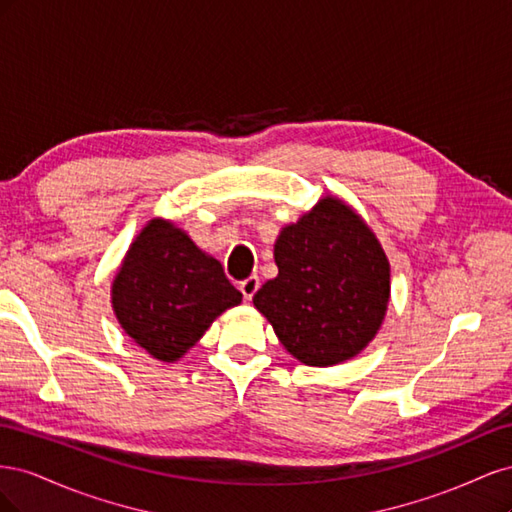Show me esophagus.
Listing matches in <instances>:
<instances>
[{
    "label": "esophagus",
    "instance_id": "34e87169",
    "mask_svg": "<svg viewBox=\"0 0 512 512\" xmlns=\"http://www.w3.org/2000/svg\"><path fill=\"white\" fill-rule=\"evenodd\" d=\"M258 288H260V280H258L256 275L247 277V280H243V282L239 284V290L243 292V297H245L247 301H250V299L254 297V294H256V290H258Z\"/></svg>",
    "mask_w": 512,
    "mask_h": 512
}]
</instances>
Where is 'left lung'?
<instances>
[{
	"label": "left lung",
	"mask_w": 512,
	"mask_h": 512,
	"mask_svg": "<svg viewBox=\"0 0 512 512\" xmlns=\"http://www.w3.org/2000/svg\"><path fill=\"white\" fill-rule=\"evenodd\" d=\"M277 277L254 294L282 346L305 365L361 354L382 327L391 265L374 230L342 198L322 196L273 245Z\"/></svg>",
	"instance_id": "1"
}]
</instances>
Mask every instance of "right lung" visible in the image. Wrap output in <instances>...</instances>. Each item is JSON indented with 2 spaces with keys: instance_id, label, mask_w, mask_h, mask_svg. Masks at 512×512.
Instances as JSON below:
<instances>
[{
  "instance_id": "add662e5",
  "label": "right lung",
  "mask_w": 512,
  "mask_h": 512,
  "mask_svg": "<svg viewBox=\"0 0 512 512\" xmlns=\"http://www.w3.org/2000/svg\"><path fill=\"white\" fill-rule=\"evenodd\" d=\"M241 299L220 260L164 218H151L141 228L111 286L121 329L160 363L179 361Z\"/></svg>"
}]
</instances>
